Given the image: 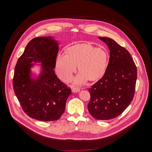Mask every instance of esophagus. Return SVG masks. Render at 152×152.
<instances>
[{
    "instance_id": "34e87169",
    "label": "esophagus",
    "mask_w": 152,
    "mask_h": 152,
    "mask_svg": "<svg viewBox=\"0 0 152 152\" xmlns=\"http://www.w3.org/2000/svg\"><path fill=\"white\" fill-rule=\"evenodd\" d=\"M72 91L73 93H77V92H79V91H80V89L78 88L75 87V88H72Z\"/></svg>"
}]
</instances>
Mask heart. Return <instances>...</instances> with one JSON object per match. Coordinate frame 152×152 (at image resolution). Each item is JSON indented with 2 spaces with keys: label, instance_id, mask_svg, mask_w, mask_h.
I'll use <instances>...</instances> for the list:
<instances>
[{
  "label": "heart",
  "instance_id": "heart-1",
  "mask_svg": "<svg viewBox=\"0 0 152 152\" xmlns=\"http://www.w3.org/2000/svg\"><path fill=\"white\" fill-rule=\"evenodd\" d=\"M109 59L107 51L96 48L87 43L69 47L67 55L59 54L56 59L55 69L59 77L69 82L78 66L80 73L75 79L76 84H82L88 79L94 81L101 78L105 73Z\"/></svg>",
  "mask_w": 152,
  "mask_h": 152
}]
</instances>
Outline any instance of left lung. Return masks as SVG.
<instances>
[{
  "mask_svg": "<svg viewBox=\"0 0 152 152\" xmlns=\"http://www.w3.org/2000/svg\"><path fill=\"white\" fill-rule=\"evenodd\" d=\"M99 38L110 51L109 63L103 77L88 91L91 99L88 109L96 120L114 118L126 109L135 94L137 70L129 52L113 39Z\"/></svg>",
  "mask_w": 152,
  "mask_h": 152,
  "instance_id": "8db88e82",
  "label": "left lung"
}]
</instances>
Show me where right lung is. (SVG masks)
Listing matches in <instances>:
<instances>
[{
	"label": "right lung",
	"mask_w": 152,
	"mask_h": 152,
	"mask_svg": "<svg viewBox=\"0 0 152 152\" xmlns=\"http://www.w3.org/2000/svg\"><path fill=\"white\" fill-rule=\"evenodd\" d=\"M58 42L52 37H37L27 45L15 67L13 88L24 112L43 121L58 120L64 113L71 88L55 75ZM41 63L40 75L34 78L31 68Z\"/></svg>",
	"instance_id": "1"
}]
</instances>
